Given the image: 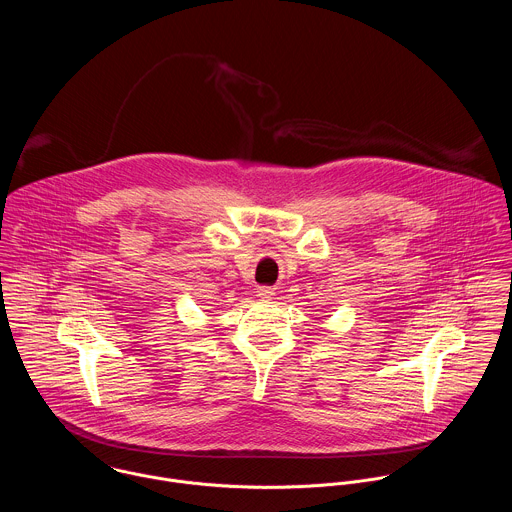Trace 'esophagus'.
Returning <instances> with one entry per match:
<instances>
[{
  "instance_id": "esophagus-1",
  "label": "esophagus",
  "mask_w": 512,
  "mask_h": 512,
  "mask_svg": "<svg viewBox=\"0 0 512 512\" xmlns=\"http://www.w3.org/2000/svg\"><path fill=\"white\" fill-rule=\"evenodd\" d=\"M257 296H259L261 300H271V298L275 296V290H273L271 286H259V288H257Z\"/></svg>"
}]
</instances>
